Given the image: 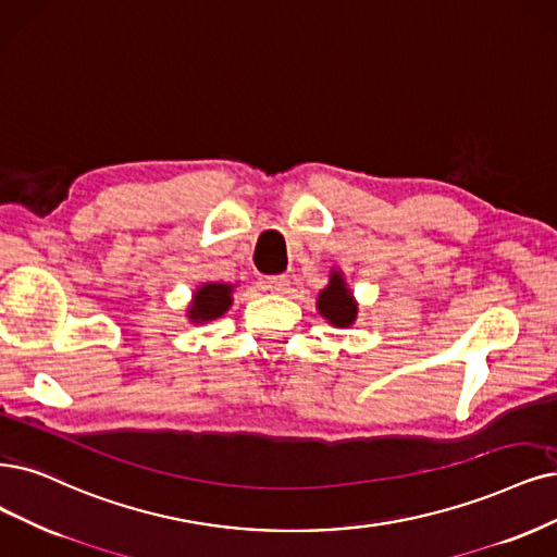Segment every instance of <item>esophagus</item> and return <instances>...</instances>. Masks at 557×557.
I'll list each match as a JSON object with an SVG mask.
<instances>
[{"label": "esophagus", "mask_w": 557, "mask_h": 557, "mask_svg": "<svg viewBox=\"0 0 557 557\" xmlns=\"http://www.w3.org/2000/svg\"><path fill=\"white\" fill-rule=\"evenodd\" d=\"M289 277L284 275H275V277H265L263 280V289L271 292V294H286L289 292Z\"/></svg>", "instance_id": "esophagus-1"}]
</instances>
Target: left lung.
I'll return each instance as SVG.
<instances>
[{"label": "left lung", "mask_w": 557, "mask_h": 557, "mask_svg": "<svg viewBox=\"0 0 557 557\" xmlns=\"http://www.w3.org/2000/svg\"><path fill=\"white\" fill-rule=\"evenodd\" d=\"M317 312L333 327H339V331L351 327L358 319V300L354 292L348 289L344 273L335 265L331 268V275H327V286L319 292Z\"/></svg>", "instance_id": "obj_1"}]
</instances>
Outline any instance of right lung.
<instances>
[{
    "label": "right lung",
    "instance_id": "add662e5",
    "mask_svg": "<svg viewBox=\"0 0 557 557\" xmlns=\"http://www.w3.org/2000/svg\"><path fill=\"white\" fill-rule=\"evenodd\" d=\"M236 284L226 282H201L193 292V300L185 310V319L190 323H211L230 312L234 305Z\"/></svg>",
    "mask_w": 557,
    "mask_h": 557
}]
</instances>
